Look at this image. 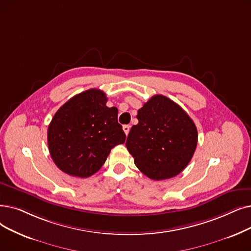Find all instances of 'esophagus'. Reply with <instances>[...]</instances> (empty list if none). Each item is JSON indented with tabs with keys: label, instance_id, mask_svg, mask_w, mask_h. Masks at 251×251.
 Instances as JSON below:
<instances>
[{
	"label": "esophagus",
	"instance_id": "34e87169",
	"mask_svg": "<svg viewBox=\"0 0 251 251\" xmlns=\"http://www.w3.org/2000/svg\"><path fill=\"white\" fill-rule=\"evenodd\" d=\"M123 130H124L125 134L128 135V133H129V131H130V126H129V125H124V126H123Z\"/></svg>",
	"mask_w": 251,
	"mask_h": 251
}]
</instances>
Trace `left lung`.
I'll use <instances>...</instances> for the list:
<instances>
[{"label": "left lung", "mask_w": 251, "mask_h": 251, "mask_svg": "<svg viewBox=\"0 0 251 251\" xmlns=\"http://www.w3.org/2000/svg\"><path fill=\"white\" fill-rule=\"evenodd\" d=\"M126 148L134 164L154 180L176 176L190 163L198 143L195 123L164 95H154L139 108Z\"/></svg>", "instance_id": "8db88e82"}]
</instances>
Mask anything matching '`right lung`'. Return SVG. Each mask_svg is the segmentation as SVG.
<instances>
[{
    "label": "right lung",
    "instance_id": "add662e5",
    "mask_svg": "<svg viewBox=\"0 0 251 251\" xmlns=\"http://www.w3.org/2000/svg\"><path fill=\"white\" fill-rule=\"evenodd\" d=\"M106 101L103 91L86 90L72 97L52 118L48 127L50 155L69 176H93L104 164L111 150L125 143L117 107H107Z\"/></svg>",
    "mask_w": 251,
    "mask_h": 251
}]
</instances>
